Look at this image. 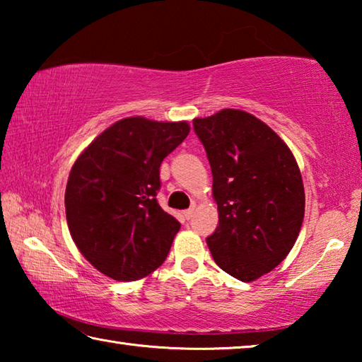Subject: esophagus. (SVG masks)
<instances>
[{"instance_id": "34e87169", "label": "esophagus", "mask_w": 362, "mask_h": 362, "mask_svg": "<svg viewBox=\"0 0 362 362\" xmlns=\"http://www.w3.org/2000/svg\"><path fill=\"white\" fill-rule=\"evenodd\" d=\"M193 214H194V207H189V209L183 211V217H185L187 220H189V218L193 217Z\"/></svg>"}]
</instances>
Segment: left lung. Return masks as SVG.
<instances>
[{"label":"left lung","instance_id":"obj_1","mask_svg":"<svg viewBox=\"0 0 362 362\" xmlns=\"http://www.w3.org/2000/svg\"><path fill=\"white\" fill-rule=\"evenodd\" d=\"M212 170L218 226L207 238L214 262L249 283L291 252L302 228L305 189L296 158L265 122L226 108L193 119Z\"/></svg>","mask_w":362,"mask_h":362}]
</instances>
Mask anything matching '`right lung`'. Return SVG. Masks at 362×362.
<instances>
[{"label":"right lung","instance_id":"obj_1","mask_svg":"<svg viewBox=\"0 0 362 362\" xmlns=\"http://www.w3.org/2000/svg\"><path fill=\"white\" fill-rule=\"evenodd\" d=\"M188 132L187 121L124 118L73 164L66 223L79 252L108 278L136 281L166 260L180 223L158 204L159 166Z\"/></svg>","mask_w":362,"mask_h":362}]
</instances>
